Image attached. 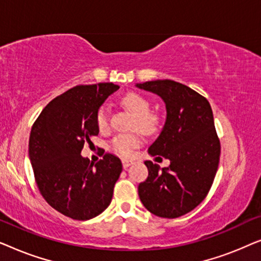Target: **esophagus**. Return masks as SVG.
I'll return each mask as SVG.
<instances>
[{
  "instance_id": "1",
  "label": "esophagus",
  "mask_w": 261,
  "mask_h": 261,
  "mask_svg": "<svg viewBox=\"0 0 261 261\" xmlns=\"http://www.w3.org/2000/svg\"><path fill=\"white\" fill-rule=\"evenodd\" d=\"M130 165H133V162H132V160H129V159H123L122 160L123 169H128V167H129Z\"/></svg>"
}]
</instances>
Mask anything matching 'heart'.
I'll use <instances>...</instances> for the list:
<instances>
[{"instance_id":"obj_1","label":"heart","mask_w":261,"mask_h":261,"mask_svg":"<svg viewBox=\"0 0 261 261\" xmlns=\"http://www.w3.org/2000/svg\"><path fill=\"white\" fill-rule=\"evenodd\" d=\"M122 105L134 115L133 128L141 130L145 134H152L159 127V116L149 112L148 99L138 92L130 91L121 98ZM96 124L101 130H106L109 127V115L105 107H101L96 114ZM142 139L140 134H120L112 140L110 147L115 153L123 156L130 155L138 146H140Z\"/></svg>"}]
</instances>
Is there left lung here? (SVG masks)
<instances>
[{
	"label": "left lung",
	"mask_w": 261,
	"mask_h": 261,
	"mask_svg": "<svg viewBox=\"0 0 261 261\" xmlns=\"http://www.w3.org/2000/svg\"><path fill=\"white\" fill-rule=\"evenodd\" d=\"M137 87L165 102V124L148 153L170 160V166L164 169L146 160L148 177L139 184V197L149 213L176 219L205 198L219 167L221 145L212 107L198 92L171 80L145 82Z\"/></svg>",
	"instance_id": "obj_1"
}]
</instances>
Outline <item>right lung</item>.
Listing matches in <instances>:
<instances>
[{
    "label": "right lung",
    "instance_id": "obj_1",
    "mask_svg": "<svg viewBox=\"0 0 261 261\" xmlns=\"http://www.w3.org/2000/svg\"><path fill=\"white\" fill-rule=\"evenodd\" d=\"M120 87L113 83L77 85L42 109L30 137V159L45 201L73 220L96 217L108 208L122 164L110 153L96 164L81 155L98 134L96 114Z\"/></svg>",
    "mask_w": 261,
    "mask_h": 261
}]
</instances>
